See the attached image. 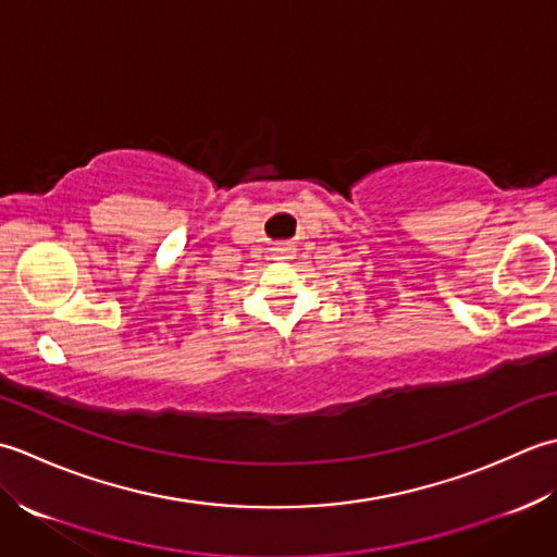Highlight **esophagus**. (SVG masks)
I'll return each instance as SVG.
<instances>
[{
  "mask_svg": "<svg viewBox=\"0 0 557 557\" xmlns=\"http://www.w3.org/2000/svg\"><path fill=\"white\" fill-rule=\"evenodd\" d=\"M293 245L290 243H281V245H276L274 247V259H293L295 255H293Z\"/></svg>",
  "mask_w": 557,
  "mask_h": 557,
  "instance_id": "34e87169",
  "label": "esophagus"
}]
</instances>
